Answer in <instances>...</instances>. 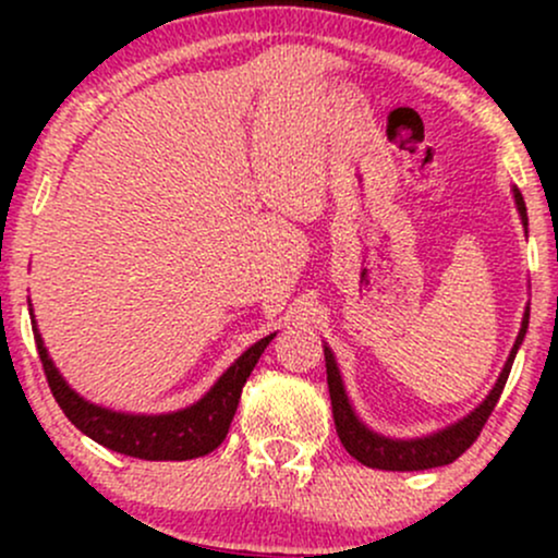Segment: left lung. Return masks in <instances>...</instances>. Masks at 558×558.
I'll list each match as a JSON object with an SVG mask.
<instances>
[{"label": "left lung", "mask_w": 558, "mask_h": 558, "mask_svg": "<svg viewBox=\"0 0 558 558\" xmlns=\"http://www.w3.org/2000/svg\"><path fill=\"white\" fill-rule=\"evenodd\" d=\"M28 312L31 325H34L38 360L44 364V375H47L54 401L60 403L65 417L99 446L125 453V457L149 459V462H185V459L213 453L226 440L235 407H239L243 383L252 375L262 351L272 341V338H265V341L248 345L239 360L220 375V380L191 407L157 414L120 412V409L101 407V403L83 399L78 390L70 386L52 356H49L47 345H44L31 299Z\"/></svg>", "instance_id": "left-lung-1"}]
</instances>
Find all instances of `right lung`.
I'll list each match as a JSON object with an SVG mask.
<instances>
[{
	"instance_id": "1",
	"label": "right lung",
	"mask_w": 558,
	"mask_h": 558,
	"mask_svg": "<svg viewBox=\"0 0 558 558\" xmlns=\"http://www.w3.org/2000/svg\"><path fill=\"white\" fill-rule=\"evenodd\" d=\"M517 209H520L524 233H527V209L524 202L517 198ZM530 323V310H524L520 336H517L514 345H511V354L506 360L501 375H498L496 386L485 401L480 403L475 412L466 414L464 420L453 422L451 427H446L444 433L427 435V438H412V440H390L386 435H377L369 430L364 422L356 417L354 407H351L349 396H345L341 369H338L336 356H332L330 345H325V367H328V388H330V401H332V420H336V430L345 451L354 459H360L362 464L373 466V470H393V472H409V470H427V466H440L453 462L459 453L466 451L472 446V440L477 438L483 425L488 422L493 407L501 399V390L506 386V377H509L511 362H514L517 351L524 341V332H527Z\"/></svg>"
}]
</instances>
